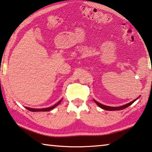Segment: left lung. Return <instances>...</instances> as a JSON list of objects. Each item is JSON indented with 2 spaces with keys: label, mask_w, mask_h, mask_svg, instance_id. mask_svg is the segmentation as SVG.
<instances>
[{
  "label": "left lung",
  "mask_w": 152,
  "mask_h": 152,
  "mask_svg": "<svg viewBox=\"0 0 152 152\" xmlns=\"http://www.w3.org/2000/svg\"><path fill=\"white\" fill-rule=\"evenodd\" d=\"M138 98H137L136 99H134L132 101V102H130L129 103H127L126 105H122V106H119V107H111V106H107V105H103L102 103L97 102V101H95V99L94 100V102H95L96 103H97V105L98 106H99L100 107H102V109L103 110H107V111H115V110H124V108H126L128 107L129 106H130L131 104H132Z\"/></svg>",
  "instance_id": "obj_1"
}]
</instances>
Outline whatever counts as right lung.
Instances as JSON below:
<instances>
[{
  "mask_svg": "<svg viewBox=\"0 0 152 152\" xmlns=\"http://www.w3.org/2000/svg\"><path fill=\"white\" fill-rule=\"evenodd\" d=\"M61 100H60L58 103H57L56 104H55L53 106L49 107H47V108H42V109H35V108H30V107H26V108L29 111H31V112H48V111H50L53 109L56 106H57L60 103H61Z\"/></svg>",
  "mask_w": 152,
  "mask_h": 152,
  "instance_id": "1",
  "label": "right lung"
}]
</instances>
